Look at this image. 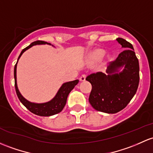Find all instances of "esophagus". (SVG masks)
<instances>
[{"label":"esophagus","mask_w":153,"mask_h":153,"mask_svg":"<svg viewBox=\"0 0 153 153\" xmlns=\"http://www.w3.org/2000/svg\"><path fill=\"white\" fill-rule=\"evenodd\" d=\"M86 75H82L81 77H80V81H86Z\"/></svg>","instance_id":"1"}]
</instances>
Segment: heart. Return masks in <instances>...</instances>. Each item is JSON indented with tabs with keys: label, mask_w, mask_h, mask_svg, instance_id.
Here are the masks:
<instances>
[{
	"label": "heart",
	"mask_w": 153,
	"mask_h": 153,
	"mask_svg": "<svg viewBox=\"0 0 153 153\" xmlns=\"http://www.w3.org/2000/svg\"><path fill=\"white\" fill-rule=\"evenodd\" d=\"M104 51L102 49H96L89 56V59L91 62H97L100 60L104 56Z\"/></svg>",
	"instance_id": "b5f03b06"
}]
</instances>
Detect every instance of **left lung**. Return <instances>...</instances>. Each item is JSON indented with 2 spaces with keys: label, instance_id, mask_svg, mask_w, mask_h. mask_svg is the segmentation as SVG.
Returning a JSON list of instances; mask_svg holds the SVG:
<instances>
[{
  "label": "left lung",
  "instance_id": "1",
  "mask_svg": "<svg viewBox=\"0 0 153 153\" xmlns=\"http://www.w3.org/2000/svg\"><path fill=\"white\" fill-rule=\"evenodd\" d=\"M122 47L127 48L108 67L105 75L92 73L86 80L91 84L89 97L91 105L98 111L115 114L126 107L136 94L139 83V64L133 45L123 38H117ZM125 66L122 72L121 67Z\"/></svg>",
  "mask_w": 153,
  "mask_h": 153
}]
</instances>
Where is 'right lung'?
<instances>
[{"label":"right lung","mask_w":153,"mask_h":153,"mask_svg":"<svg viewBox=\"0 0 153 153\" xmlns=\"http://www.w3.org/2000/svg\"><path fill=\"white\" fill-rule=\"evenodd\" d=\"M43 44L51 45L45 41H40V40H38V41L33 42H32L30 45H28V47L24 48L22 51V52L20 53V56H19L18 57V59H17V63H16L15 66H14V86H15L16 93H17V97H18L19 100H20V101L23 104L24 106L26 107L27 109H28V110L31 112V113L38 116H41V117H50V116L55 115L56 114L59 113V112H61L63 110L64 107L66 105V102H67V99L69 94H70V91L74 89V87L78 84L79 81H78V80H75V81H73L64 83V84L61 86V88L59 89V91H58L57 94H56L55 97L53 98L51 101H49V102H44V103H34V102H29V101L27 100L25 98L22 97V95L20 94V91H19V89L18 88H17V62H18V60L20 58V56H22V54L26 50L29 49L30 48L32 47V46L36 45Z\"/></svg>","instance_id":"1"}]
</instances>
